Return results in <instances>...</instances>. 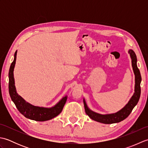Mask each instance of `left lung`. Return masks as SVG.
Returning <instances> with one entry per match:
<instances>
[{"mask_svg": "<svg viewBox=\"0 0 148 148\" xmlns=\"http://www.w3.org/2000/svg\"><path fill=\"white\" fill-rule=\"evenodd\" d=\"M128 53H130L131 58H132V65L133 70L136 76V85H135V93L134 95L132 97L130 101L128 102L127 104L120 111L117 112L114 114H107V115H102L97 114L88 108L86 103L84 101V109L86 114L89 117L97 121L98 122L102 123L105 124H111L115 123H119L123 120H124L125 118H127L129 114L132 111L134 107L137 105V103L139 102L140 96V82H141V76L140 73L139 69H138L137 66V56L136 53H134L133 50H129Z\"/></svg>", "mask_w": 148, "mask_h": 148, "instance_id": "1", "label": "left lung"}]
</instances>
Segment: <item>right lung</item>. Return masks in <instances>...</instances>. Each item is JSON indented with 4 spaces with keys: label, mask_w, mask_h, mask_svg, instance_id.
<instances>
[{
    "label": "right lung",
    "mask_w": 148,
    "mask_h": 148,
    "mask_svg": "<svg viewBox=\"0 0 148 148\" xmlns=\"http://www.w3.org/2000/svg\"><path fill=\"white\" fill-rule=\"evenodd\" d=\"M16 53L17 51H16L14 60L12 62L9 71V92L11 100L14 103L18 111L27 118L37 121H44L56 117L62 112L64 108L67 100V97H64L53 108H44L30 105L18 95L14 85L13 76V71L16 60Z\"/></svg>",
    "instance_id": "right-lung-1"
}]
</instances>
